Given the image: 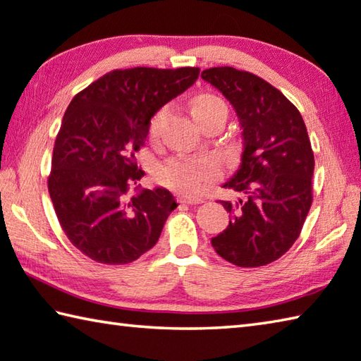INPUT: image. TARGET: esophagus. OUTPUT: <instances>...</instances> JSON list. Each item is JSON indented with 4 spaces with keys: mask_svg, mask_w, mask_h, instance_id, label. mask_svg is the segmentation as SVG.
<instances>
[{
    "mask_svg": "<svg viewBox=\"0 0 361 361\" xmlns=\"http://www.w3.org/2000/svg\"><path fill=\"white\" fill-rule=\"evenodd\" d=\"M181 203H189V205H199V203H203L202 197H188V195H183V197L178 199Z\"/></svg>",
    "mask_w": 361,
    "mask_h": 361,
    "instance_id": "obj_1",
    "label": "esophagus"
}]
</instances>
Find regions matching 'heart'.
<instances>
[{
  "instance_id": "1",
  "label": "heart",
  "mask_w": 361,
  "mask_h": 361,
  "mask_svg": "<svg viewBox=\"0 0 361 361\" xmlns=\"http://www.w3.org/2000/svg\"><path fill=\"white\" fill-rule=\"evenodd\" d=\"M191 112L195 121L202 124L218 114H227V106L221 97L200 93L191 99ZM169 114L167 107L159 109L152 118L149 123V134L158 135L162 128L166 116ZM221 173V167L213 158H194V159H170L158 169L156 180L162 186L173 189L183 194H199L207 188L213 180L218 178Z\"/></svg>"
}]
</instances>
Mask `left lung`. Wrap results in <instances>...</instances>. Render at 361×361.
<instances>
[{"mask_svg": "<svg viewBox=\"0 0 361 361\" xmlns=\"http://www.w3.org/2000/svg\"><path fill=\"white\" fill-rule=\"evenodd\" d=\"M202 78L231 101L245 140L241 166L224 185L245 197L221 200L233 219L212 245L237 267L268 265L297 241L312 203L314 153L305 121L278 88L251 72L209 68Z\"/></svg>", "mask_w": 361, "mask_h": 361, "instance_id": "left-lung-1", "label": "left lung"}]
</instances>
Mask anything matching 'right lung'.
I'll list each match as a JSON object with an SVG mask.
<instances>
[{"instance_id": "right-lung-1", "label": "right lung", "mask_w": 361, "mask_h": 361, "mask_svg": "<svg viewBox=\"0 0 361 361\" xmlns=\"http://www.w3.org/2000/svg\"><path fill=\"white\" fill-rule=\"evenodd\" d=\"M199 68L115 69L71 101L58 130L49 192L69 241L97 264H130L159 240L178 207L167 189L128 191L145 172L135 153L149 120L199 78Z\"/></svg>"}]
</instances>
